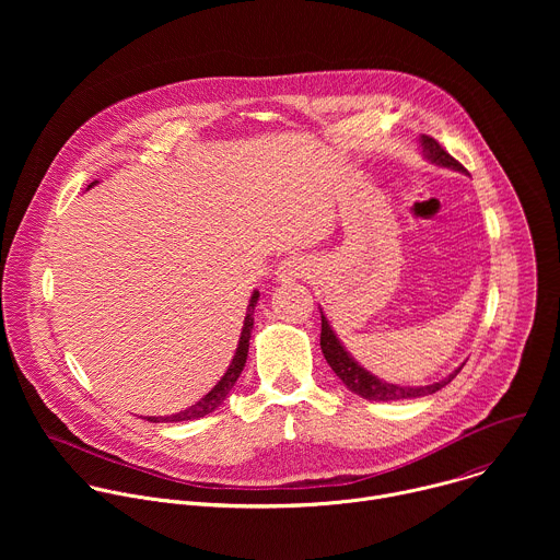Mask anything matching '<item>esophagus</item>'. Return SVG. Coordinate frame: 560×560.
I'll return each instance as SVG.
<instances>
[{
    "mask_svg": "<svg viewBox=\"0 0 560 560\" xmlns=\"http://www.w3.org/2000/svg\"><path fill=\"white\" fill-rule=\"evenodd\" d=\"M310 261L305 257H299V255H290L285 257L279 268H277V281L281 283H292V281H299L303 277H307L310 272Z\"/></svg>",
    "mask_w": 560,
    "mask_h": 560,
    "instance_id": "esophagus-1",
    "label": "esophagus"
}]
</instances>
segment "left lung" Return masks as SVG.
Returning a JSON list of instances; mask_svg holds the SVG:
<instances>
[{"instance_id": "8db88e82", "label": "left lung", "mask_w": 560, "mask_h": 560, "mask_svg": "<svg viewBox=\"0 0 560 560\" xmlns=\"http://www.w3.org/2000/svg\"><path fill=\"white\" fill-rule=\"evenodd\" d=\"M419 143L423 148V156L428 159V162H432L434 166L450 168V171L467 175V171L456 162L452 154H447L439 145L436 139H432L428 135H421ZM322 352H324L328 365L335 370V374L348 385V389L359 394V396H363V398H368V401H404V398H419V396L434 394L441 387H445L463 368L460 365L450 376H445V378H441L436 383H430V385H396V383H387V381L374 376L372 372H368L365 368H361L354 361V357L339 341L337 332L332 330V326H330V322H328L324 312H322Z\"/></svg>"}]
</instances>
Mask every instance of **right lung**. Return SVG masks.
Instances as JSON below:
<instances>
[{
    "mask_svg": "<svg viewBox=\"0 0 560 560\" xmlns=\"http://www.w3.org/2000/svg\"><path fill=\"white\" fill-rule=\"evenodd\" d=\"M97 182H93L89 188H93ZM259 301V290L253 292L250 301H248V312H246V318H244V328H242V337H238V346H236V352L225 370V374L219 378V383L203 396L199 398V401L177 415H171V417H148L150 423H182V421H195V419H201L210 412H214L223 401L225 396L230 394V389L234 387L238 374L244 372V365H246V359H248V348H250V335H253V326H255V318H253V312H255V305Z\"/></svg>",
    "mask_w": 560,
    "mask_h": 560,
    "instance_id": "add662e5",
    "label": "right lung"
}]
</instances>
